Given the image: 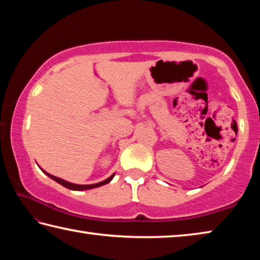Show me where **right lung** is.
Listing matches in <instances>:
<instances>
[{
	"instance_id": "add662e5",
	"label": "right lung",
	"mask_w": 260,
	"mask_h": 260,
	"mask_svg": "<svg viewBox=\"0 0 260 260\" xmlns=\"http://www.w3.org/2000/svg\"><path fill=\"white\" fill-rule=\"evenodd\" d=\"M42 171H43V170H42ZM43 172H44L45 175H48L51 179L56 180L57 183H59L60 185H62L63 187H66V188H68V189H73V190H84V189H91V188L99 187V186H103V185H106V184H108L109 181H111V180L113 179V177H114V175H112L111 177H109V178L105 179V180H103V181H100V183H97V184H91V185H77V184L68 183V181L63 180V179H60V178H58V177H56V176L50 175V174H48V172H45V171H43Z\"/></svg>"
}]
</instances>
